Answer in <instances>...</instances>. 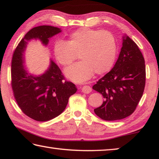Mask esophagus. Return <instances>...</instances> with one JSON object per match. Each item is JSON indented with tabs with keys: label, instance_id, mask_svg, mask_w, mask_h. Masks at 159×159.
Instances as JSON below:
<instances>
[{
	"label": "esophagus",
	"instance_id": "34e87169",
	"mask_svg": "<svg viewBox=\"0 0 159 159\" xmlns=\"http://www.w3.org/2000/svg\"><path fill=\"white\" fill-rule=\"evenodd\" d=\"M82 92L83 93L89 94L92 92V88L89 86H87V85H84V86H83L82 88Z\"/></svg>",
	"mask_w": 159,
	"mask_h": 159
}]
</instances>
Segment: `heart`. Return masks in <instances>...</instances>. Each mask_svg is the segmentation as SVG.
<instances>
[{
    "mask_svg": "<svg viewBox=\"0 0 159 159\" xmlns=\"http://www.w3.org/2000/svg\"><path fill=\"white\" fill-rule=\"evenodd\" d=\"M116 44L108 31L80 28L73 32L67 42L59 40L54 46L56 59L63 66L72 64L78 54L80 61L65 70L75 82L89 80L95 72L102 75L111 70L116 55Z\"/></svg>",
    "mask_w": 159,
    "mask_h": 159,
    "instance_id": "heart-1",
    "label": "heart"
}]
</instances>
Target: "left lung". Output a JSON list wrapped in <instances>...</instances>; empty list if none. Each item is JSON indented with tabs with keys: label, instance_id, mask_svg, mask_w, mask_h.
<instances>
[{
	"label": "left lung",
	"instance_id": "1",
	"mask_svg": "<svg viewBox=\"0 0 159 159\" xmlns=\"http://www.w3.org/2000/svg\"><path fill=\"white\" fill-rule=\"evenodd\" d=\"M146 82L145 61L137 45L126 35L114 67L92 89L102 94L104 101L94 113L106 121L130 116L143 95Z\"/></svg>",
	"mask_w": 159,
	"mask_h": 159
}]
</instances>
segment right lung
<instances>
[{"label":"right lung","instance_id":"obj_1","mask_svg":"<svg viewBox=\"0 0 159 159\" xmlns=\"http://www.w3.org/2000/svg\"><path fill=\"white\" fill-rule=\"evenodd\" d=\"M61 32L60 28L50 25L33 28L19 43L13 55L11 77L14 97L23 113L38 121H49L59 116L77 88L73 83L65 81L59 67L51 59L43 74L29 72L24 54L32 40L40 41L46 47L49 40Z\"/></svg>","mask_w":159,"mask_h":159}]
</instances>
